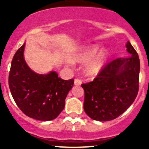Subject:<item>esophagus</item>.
<instances>
[{
	"mask_svg": "<svg viewBox=\"0 0 149 149\" xmlns=\"http://www.w3.org/2000/svg\"><path fill=\"white\" fill-rule=\"evenodd\" d=\"M81 83L82 81L79 79H75L74 84L76 85V86H80V85L81 84Z\"/></svg>",
	"mask_w": 149,
	"mask_h": 149,
	"instance_id": "1",
	"label": "esophagus"
}]
</instances>
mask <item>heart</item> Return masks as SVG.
<instances>
[{"label": "heart", "instance_id": "heart-1", "mask_svg": "<svg viewBox=\"0 0 149 149\" xmlns=\"http://www.w3.org/2000/svg\"><path fill=\"white\" fill-rule=\"evenodd\" d=\"M98 51L99 47L97 45L89 46L75 54L73 57V60L81 64L86 63L84 70L86 74L96 76L103 68L108 57L107 50H101L97 54Z\"/></svg>", "mask_w": 149, "mask_h": 149}]
</instances>
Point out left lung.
<instances>
[{"label":"left lung","instance_id":"obj_1","mask_svg":"<svg viewBox=\"0 0 149 149\" xmlns=\"http://www.w3.org/2000/svg\"><path fill=\"white\" fill-rule=\"evenodd\" d=\"M128 58H118L107 63L92 81L82 84L84 109L94 120H113L132 104L139 89L140 60L130 41Z\"/></svg>","mask_w":149,"mask_h":149}]
</instances>
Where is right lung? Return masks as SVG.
<instances>
[{
    "mask_svg": "<svg viewBox=\"0 0 149 149\" xmlns=\"http://www.w3.org/2000/svg\"><path fill=\"white\" fill-rule=\"evenodd\" d=\"M24 44L12 59L8 85L16 104L26 116L40 121L56 119L65 108V100L74 80H63L56 72L38 74L24 59Z\"/></svg>",
    "mask_w": 149,
    "mask_h": 149,
    "instance_id": "add662e5",
    "label": "right lung"
}]
</instances>
